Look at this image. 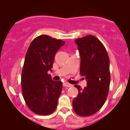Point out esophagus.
Returning a JSON list of instances; mask_svg holds the SVG:
<instances>
[{"mask_svg": "<svg viewBox=\"0 0 130 130\" xmlns=\"http://www.w3.org/2000/svg\"><path fill=\"white\" fill-rule=\"evenodd\" d=\"M63 86L68 87V88H70V87L72 86V85H71V84H69V83H66V82H64V83H63Z\"/></svg>", "mask_w": 130, "mask_h": 130, "instance_id": "1", "label": "esophagus"}]
</instances>
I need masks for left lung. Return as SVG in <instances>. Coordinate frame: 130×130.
<instances>
[{
	"mask_svg": "<svg viewBox=\"0 0 130 130\" xmlns=\"http://www.w3.org/2000/svg\"><path fill=\"white\" fill-rule=\"evenodd\" d=\"M75 41L80 56V73L86 80L87 86L83 89L75 85L78 94L72 102L73 108L80 116H90L102 108L107 99L110 83L109 57L95 36L87 35Z\"/></svg>",
	"mask_w": 130,
	"mask_h": 130,
	"instance_id": "1",
	"label": "left lung"
}]
</instances>
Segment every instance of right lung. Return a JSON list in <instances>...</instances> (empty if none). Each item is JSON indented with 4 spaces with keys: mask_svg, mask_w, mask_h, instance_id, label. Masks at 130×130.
Here are the masks:
<instances>
[{
    "mask_svg": "<svg viewBox=\"0 0 130 130\" xmlns=\"http://www.w3.org/2000/svg\"><path fill=\"white\" fill-rule=\"evenodd\" d=\"M65 41L46 35L35 38L26 53L21 76L22 95L33 112L48 115L55 110L62 91V83L54 81L52 71L55 55Z\"/></svg>",
    "mask_w": 130,
    "mask_h": 130,
    "instance_id": "1",
    "label": "right lung"
}]
</instances>
